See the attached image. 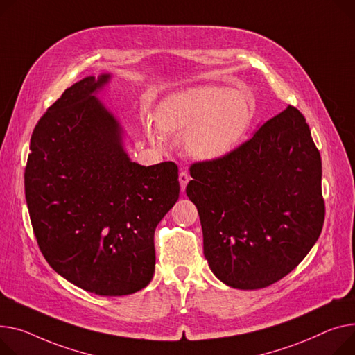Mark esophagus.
<instances>
[{
  "label": "esophagus",
  "instance_id": "obj_1",
  "mask_svg": "<svg viewBox=\"0 0 355 355\" xmlns=\"http://www.w3.org/2000/svg\"><path fill=\"white\" fill-rule=\"evenodd\" d=\"M178 180H180V185H181V191H184L187 184H188V181H190V175H188L185 171H181V173L178 174Z\"/></svg>",
  "mask_w": 355,
  "mask_h": 355
}]
</instances>
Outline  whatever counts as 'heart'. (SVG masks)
I'll use <instances>...</instances> for the list:
<instances>
[{"mask_svg": "<svg viewBox=\"0 0 355 355\" xmlns=\"http://www.w3.org/2000/svg\"><path fill=\"white\" fill-rule=\"evenodd\" d=\"M251 104L240 88L196 87L164 101L158 125L164 131L187 132V151L198 159L212 161L227 155L251 121Z\"/></svg>", "mask_w": 355, "mask_h": 355, "instance_id": "heart-1", "label": "heart"}]
</instances>
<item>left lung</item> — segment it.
Listing matches in <instances>:
<instances>
[{
  "instance_id": "left-lung-1",
  "label": "left lung",
  "mask_w": 355,
  "mask_h": 355,
  "mask_svg": "<svg viewBox=\"0 0 355 355\" xmlns=\"http://www.w3.org/2000/svg\"><path fill=\"white\" fill-rule=\"evenodd\" d=\"M187 196L214 275L240 290L268 287L317 243L325 216L321 157L304 115L288 105L220 159L194 162Z\"/></svg>"
}]
</instances>
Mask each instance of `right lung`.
I'll list each match as a JSON object with an SVG mask.
<instances>
[{
    "label": "right lung",
    "instance_id": "right-lung-1",
    "mask_svg": "<svg viewBox=\"0 0 355 355\" xmlns=\"http://www.w3.org/2000/svg\"><path fill=\"white\" fill-rule=\"evenodd\" d=\"M110 78H83L40 118L24 184L53 270L85 291L128 295L154 275V232L180 182L171 161L144 167L130 159L123 127L96 97Z\"/></svg>",
    "mask_w": 355,
    "mask_h": 355
}]
</instances>
